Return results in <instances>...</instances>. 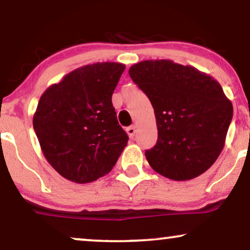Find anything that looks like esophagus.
Masks as SVG:
<instances>
[{"instance_id":"esophagus-1","label":"esophagus","mask_w":250,"mask_h":250,"mask_svg":"<svg viewBox=\"0 0 250 250\" xmlns=\"http://www.w3.org/2000/svg\"><path fill=\"white\" fill-rule=\"evenodd\" d=\"M126 132H127L129 138L133 139V138H134L135 133H136V127H135V126H129V127H127V129H126Z\"/></svg>"}]
</instances>
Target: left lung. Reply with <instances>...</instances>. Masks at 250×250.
I'll return each mask as SVG.
<instances>
[{
    "mask_svg": "<svg viewBox=\"0 0 250 250\" xmlns=\"http://www.w3.org/2000/svg\"><path fill=\"white\" fill-rule=\"evenodd\" d=\"M128 74L155 110L158 140L146 151L152 169L175 181L206 172L224 148L233 116L220 83L197 68L166 59L141 61Z\"/></svg>",
    "mask_w": 250,
    "mask_h": 250,
    "instance_id": "8db88e82",
    "label": "left lung"
}]
</instances>
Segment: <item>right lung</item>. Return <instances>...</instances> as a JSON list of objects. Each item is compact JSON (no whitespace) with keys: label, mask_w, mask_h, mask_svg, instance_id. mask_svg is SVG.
<instances>
[{"label":"right lung","mask_w":250,"mask_h":250,"mask_svg":"<svg viewBox=\"0 0 250 250\" xmlns=\"http://www.w3.org/2000/svg\"><path fill=\"white\" fill-rule=\"evenodd\" d=\"M125 64L77 68L44 91L33 126L47 163L64 179L90 183L112 169L127 146L111 97Z\"/></svg>","instance_id":"1"}]
</instances>
